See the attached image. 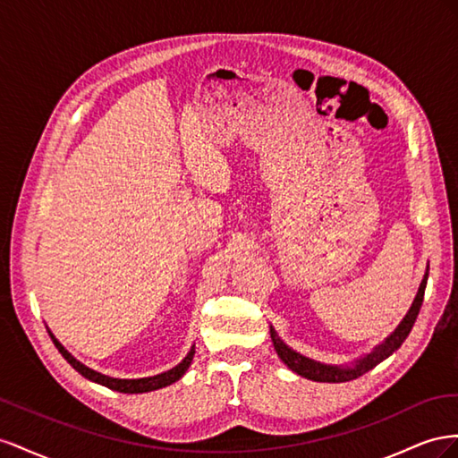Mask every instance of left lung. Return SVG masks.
<instances>
[{
    "label": "left lung",
    "instance_id": "8db88e82",
    "mask_svg": "<svg viewBox=\"0 0 458 458\" xmlns=\"http://www.w3.org/2000/svg\"><path fill=\"white\" fill-rule=\"evenodd\" d=\"M426 282H428V268H426V274H424V278L420 282V287H418L416 297H414V301H412L409 312L399 322L397 328L391 332L380 345H376L370 352H367L364 357L357 359L355 362H351V364H328V362L309 359V357L301 355V352L293 351L290 345H285L280 339V335L276 334V330H274L270 326V339H272L274 351L278 352V357L282 359V362L285 364L287 369L293 370L297 376L307 377V380L326 382V384H342V382L355 380V377L372 370L376 364H380L382 360H386L389 355H394V351H397L403 345V342L407 339V335L412 330L418 312H420V307H422V301H424Z\"/></svg>",
    "mask_w": 458,
    "mask_h": 458
}]
</instances>
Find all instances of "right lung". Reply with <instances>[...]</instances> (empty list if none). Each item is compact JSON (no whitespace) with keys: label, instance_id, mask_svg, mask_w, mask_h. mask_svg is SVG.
Returning <instances> with one entry per match:
<instances>
[{"label":"right lung","instance_id":"right-lung-1","mask_svg":"<svg viewBox=\"0 0 458 458\" xmlns=\"http://www.w3.org/2000/svg\"><path fill=\"white\" fill-rule=\"evenodd\" d=\"M47 332H49L51 339H54V344L59 349L61 355L64 357V360H67L78 374H82L86 380H89V382L99 384V386H106V387H109L113 391H119V394H148V391L161 389V387H166V386L178 382L180 377L184 376L186 370L190 369V364H191L193 355H195V345H191V349L188 351V355L182 359L176 364V367H173L171 370L161 372V374H157V376H148V377H111V376H106V374H101V372H98L94 369L86 367V364H82L81 360L74 359L71 352L61 345L59 339L54 334H51V330H47Z\"/></svg>","mask_w":458,"mask_h":458}]
</instances>
